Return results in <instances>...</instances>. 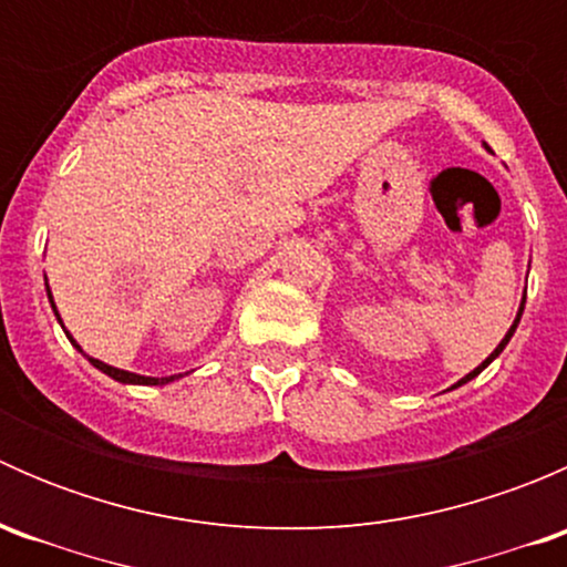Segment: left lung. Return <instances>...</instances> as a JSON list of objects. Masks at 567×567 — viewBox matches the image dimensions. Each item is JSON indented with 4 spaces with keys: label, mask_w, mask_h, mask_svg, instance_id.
Returning <instances> with one entry per match:
<instances>
[{
    "label": "left lung",
    "mask_w": 567,
    "mask_h": 567,
    "mask_svg": "<svg viewBox=\"0 0 567 567\" xmlns=\"http://www.w3.org/2000/svg\"><path fill=\"white\" fill-rule=\"evenodd\" d=\"M524 301H527V296H524ZM524 301H522V307H518V316H516V320H513L511 331H507V334H505V340H502V342H499V346H496V351H494V353H491V357H488V359H485V362H483V364H480V368H474V370H472V373H468V375H466V379H461V381H458V384H455V386L466 384V381H472V379H474V375H480V373H483V370H485V368H488V364H491V362H494V359H496V357H499V353H502V351H505V346H507V342H511L513 331H516L518 320H522V312H524Z\"/></svg>",
    "instance_id": "left-lung-1"
}]
</instances>
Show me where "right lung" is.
<instances>
[{
	"label": "right lung",
	"mask_w": 567,
	"mask_h": 567,
	"mask_svg": "<svg viewBox=\"0 0 567 567\" xmlns=\"http://www.w3.org/2000/svg\"><path fill=\"white\" fill-rule=\"evenodd\" d=\"M45 290H49V285H45ZM49 301H51V290H49ZM51 307H54V301H51ZM54 316H56V307H54ZM56 320H60V316H56ZM62 323V320H60ZM68 334V331H65ZM68 340L73 342V346H76V340H73L71 334H68ZM79 348V346H76ZM79 351H82V348H79ZM90 362L95 364V368L101 370V373H106V375H112L114 381H123V384H145V386H158V384H169V381H175L177 375H167V379H151V375H136V373H128V370H117V368H112V364H104V362H99V359H93V357H87Z\"/></svg>",
	"instance_id": "right-lung-1"
}]
</instances>
